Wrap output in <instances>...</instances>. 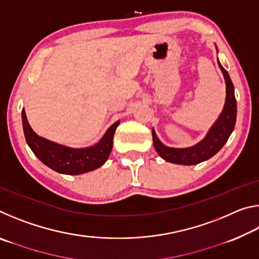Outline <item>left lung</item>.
<instances>
[{"label": "left lung", "instance_id": "1", "mask_svg": "<svg viewBox=\"0 0 259 259\" xmlns=\"http://www.w3.org/2000/svg\"><path fill=\"white\" fill-rule=\"evenodd\" d=\"M217 49V47H216ZM218 52V50H217ZM218 66L225 78L226 98L225 105L221 115L209 129L205 137L199 144L186 148H175L165 146L152 129L153 145L162 159L175 164L193 165L209 160L222 150L225 145L231 134L233 133L236 121V100L234 96V85L226 69L222 66L218 60Z\"/></svg>", "mask_w": 259, "mask_h": 259}]
</instances>
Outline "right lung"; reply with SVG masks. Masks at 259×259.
Returning a JSON list of instances; mask_svg holds the SVG:
<instances>
[{"label":"right lung","mask_w":259,"mask_h":259,"mask_svg":"<svg viewBox=\"0 0 259 259\" xmlns=\"http://www.w3.org/2000/svg\"><path fill=\"white\" fill-rule=\"evenodd\" d=\"M27 145L43 164L64 175H81L98 169L107 161L113 148V137L120 121L109 126L103 138L90 147L74 148L38 136L29 125L25 109L21 112Z\"/></svg>","instance_id":"add662e5"}]
</instances>
